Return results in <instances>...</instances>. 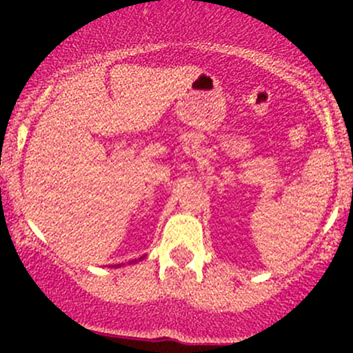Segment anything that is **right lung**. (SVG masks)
Segmentation results:
<instances>
[{
    "label": "right lung",
    "mask_w": 353,
    "mask_h": 353,
    "mask_svg": "<svg viewBox=\"0 0 353 353\" xmlns=\"http://www.w3.org/2000/svg\"><path fill=\"white\" fill-rule=\"evenodd\" d=\"M141 259H143V257H139V259H137V261H141ZM137 261H132V262H137ZM132 262H131V264H132ZM121 264H117V267H119Z\"/></svg>",
    "instance_id": "obj_1"
}]
</instances>
